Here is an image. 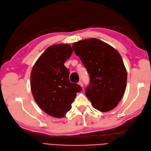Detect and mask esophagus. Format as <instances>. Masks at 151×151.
<instances>
[{
	"label": "esophagus",
	"mask_w": 151,
	"mask_h": 151,
	"mask_svg": "<svg viewBox=\"0 0 151 151\" xmlns=\"http://www.w3.org/2000/svg\"><path fill=\"white\" fill-rule=\"evenodd\" d=\"M78 84H79L81 87H83V82H82L81 81H80L79 83H78Z\"/></svg>",
	"instance_id": "34e87169"
}]
</instances>
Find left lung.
Listing matches in <instances>:
<instances>
[{"label":"left lung","mask_w":151,"mask_h":151,"mask_svg":"<svg viewBox=\"0 0 151 151\" xmlns=\"http://www.w3.org/2000/svg\"><path fill=\"white\" fill-rule=\"evenodd\" d=\"M72 48L89 74L86 96L98 110H111L123 97L127 85V71L120 53L96 38L79 41Z\"/></svg>","instance_id":"left-lung-1"}]
</instances>
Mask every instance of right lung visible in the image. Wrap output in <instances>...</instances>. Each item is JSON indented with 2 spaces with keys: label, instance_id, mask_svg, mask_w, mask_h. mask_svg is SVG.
Here are the masks:
<instances>
[{
  "label": "right lung",
  "instance_id": "right-lung-1",
  "mask_svg": "<svg viewBox=\"0 0 151 151\" xmlns=\"http://www.w3.org/2000/svg\"><path fill=\"white\" fill-rule=\"evenodd\" d=\"M73 52L68 44L47 48L36 62L31 73V88L34 99L48 115L62 118L72 108L82 87L70 82L65 62Z\"/></svg>",
  "mask_w": 151,
  "mask_h": 151
}]
</instances>
